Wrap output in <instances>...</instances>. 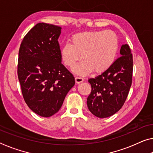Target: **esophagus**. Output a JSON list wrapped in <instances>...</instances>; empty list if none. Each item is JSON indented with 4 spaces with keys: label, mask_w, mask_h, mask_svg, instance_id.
<instances>
[{
    "label": "esophagus",
    "mask_w": 153,
    "mask_h": 153,
    "mask_svg": "<svg viewBox=\"0 0 153 153\" xmlns=\"http://www.w3.org/2000/svg\"><path fill=\"white\" fill-rule=\"evenodd\" d=\"M84 81V79L81 76H76L75 77V81L76 83H80Z\"/></svg>",
    "instance_id": "obj_1"
}]
</instances>
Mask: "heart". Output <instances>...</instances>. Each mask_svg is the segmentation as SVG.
<instances>
[{"instance_id":"obj_1","label":"heart","mask_w":153,"mask_h":153,"mask_svg":"<svg viewBox=\"0 0 153 153\" xmlns=\"http://www.w3.org/2000/svg\"><path fill=\"white\" fill-rule=\"evenodd\" d=\"M72 44L66 43L61 49V56L65 65L73 68L79 74H88L94 70L102 73L109 68L116 59L119 48L118 38L112 30L83 32L75 35Z\"/></svg>"}]
</instances>
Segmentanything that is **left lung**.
Segmentation results:
<instances>
[{"mask_svg":"<svg viewBox=\"0 0 153 153\" xmlns=\"http://www.w3.org/2000/svg\"><path fill=\"white\" fill-rule=\"evenodd\" d=\"M107 71L89 78L91 91L87 100L90 112L100 118L112 116L123 106L132 84L133 55L128 44Z\"/></svg>","mask_w":153,"mask_h":153,"instance_id":"8db88e82","label":"left lung"}]
</instances>
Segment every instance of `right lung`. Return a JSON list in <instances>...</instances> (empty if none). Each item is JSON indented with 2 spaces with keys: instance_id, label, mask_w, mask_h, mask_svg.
Returning <instances> with one entry per match:
<instances>
[{
  "instance_id": "right-lung-1",
  "label": "right lung",
  "mask_w": 153,
  "mask_h": 153,
  "mask_svg": "<svg viewBox=\"0 0 153 153\" xmlns=\"http://www.w3.org/2000/svg\"><path fill=\"white\" fill-rule=\"evenodd\" d=\"M61 29L38 23L24 37L18 53V77L23 98L33 111L45 117L59 110L75 84L73 74L62 63Z\"/></svg>"
}]
</instances>
